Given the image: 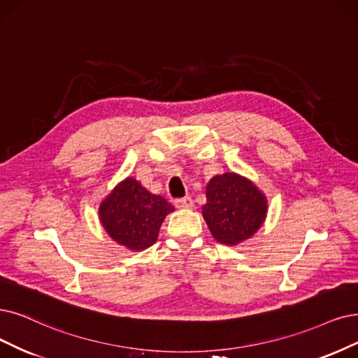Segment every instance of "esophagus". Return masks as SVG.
Returning a JSON list of instances; mask_svg holds the SVG:
<instances>
[{
    "instance_id": "34e87169",
    "label": "esophagus",
    "mask_w": 358,
    "mask_h": 358,
    "mask_svg": "<svg viewBox=\"0 0 358 358\" xmlns=\"http://www.w3.org/2000/svg\"><path fill=\"white\" fill-rule=\"evenodd\" d=\"M176 206L177 208H192L193 206V199L190 196L186 197H180V199H176Z\"/></svg>"
}]
</instances>
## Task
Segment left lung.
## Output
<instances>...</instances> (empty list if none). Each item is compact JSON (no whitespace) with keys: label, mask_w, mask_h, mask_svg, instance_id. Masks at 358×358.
<instances>
[{"label":"left lung","mask_w":358,"mask_h":358,"mask_svg":"<svg viewBox=\"0 0 358 358\" xmlns=\"http://www.w3.org/2000/svg\"><path fill=\"white\" fill-rule=\"evenodd\" d=\"M202 214L217 242L237 245L261 227L267 199L249 180L226 172L215 176L206 186Z\"/></svg>","instance_id":"1"}]
</instances>
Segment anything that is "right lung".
Segmentation results:
<instances>
[{"mask_svg":"<svg viewBox=\"0 0 358 358\" xmlns=\"http://www.w3.org/2000/svg\"><path fill=\"white\" fill-rule=\"evenodd\" d=\"M172 206L159 194H152L128 177L101 202L99 214L106 231L115 242L132 250L152 246Z\"/></svg>","mask_w":358,"mask_h":358,"instance_id":"obj_1","label":"right lung"}]
</instances>
